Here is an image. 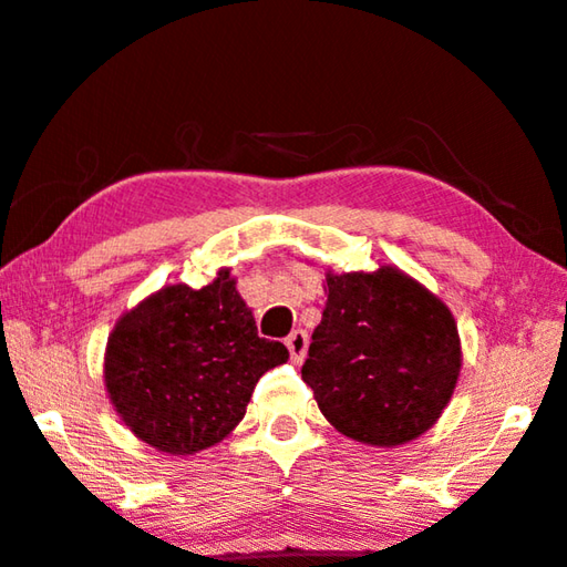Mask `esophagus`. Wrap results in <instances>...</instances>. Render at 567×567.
Masks as SVG:
<instances>
[{
  "label": "esophagus",
  "mask_w": 567,
  "mask_h": 567,
  "mask_svg": "<svg viewBox=\"0 0 567 567\" xmlns=\"http://www.w3.org/2000/svg\"><path fill=\"white\" fill-rule=\"evenodd\" d=\"M286 348L291 352L293 363H301L307 358V348H309V334L303 330H293L289 338H286Z\"/></svg>",
  "instance_id": "34e87169"
}]
</instances>
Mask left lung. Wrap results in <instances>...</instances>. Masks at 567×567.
Segmentation results:
<instances>
[{
	"label": "left lung",
	"mask_w": 567,
	"mask_h": 567,
	"mask_svg": "<svg viewBox=\"0 0 567 567\" xmlns=\"http://www.w3.org/2000/svg\"><path fill=\"white\" fill-rule=\"evenodd\" d=\"M322 322L301 379L344 437L396 447L440 420L461 375L450 309L393 266L327 274Z\"/></svg>",
	"instance_id": "8db88e82"
}]
</instances>
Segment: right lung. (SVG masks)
Listing matches in <instances>:
<instances>
[{"label":"right lung","mask_w":567,"mask_h":567,"mask_svg":"<svg viewBox=\"0 0 567 567\" xmlns=\"http://www.w3.org/2000/svg\"><path fill=\"white\" fill-rule=\"evenodd\" d=\"M289 360L258 338L229 268L202 289L174 284L122 315L106 340L104 385L135 437L168 455L225 440L260 375Z\"/></svg>","instance_id":"right-lung-1"}]
</instances>
